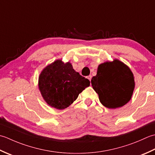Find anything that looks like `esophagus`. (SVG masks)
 <instances>
[{"label": "esophagus", "mask_w": 155, "mask_h": 155, "mask_svg": "<svg viewBox=\"0 0 155 155\" xmlns=\"http://www.w3.org/2000/svg\"><path fill=\"white\" fill-rule=\"evenodd\" d=\"M87 78L88 80H89L90 81H91V75H89V76L87 77Z\"/></svg>", "instance_id": "1"}]
</instances>
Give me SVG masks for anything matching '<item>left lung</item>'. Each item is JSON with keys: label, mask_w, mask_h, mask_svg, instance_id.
<instances>
[{"label": "left lung", "mask_w": 155, "mask_h": 155, "mask_svg": "<svg viewBox=\"0 0 155 155\" xmlns=\"http://www.w3.org/2000/svg\"><path fill=\"white\" fill-rule=\"evenodd\" d=\"M91 83L102 105L111 109L120 108L127 104L135 87L131 69L117 59L100 64Z\"/></svg>", "instance_id": "obj_1"}]
</instances>
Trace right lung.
I'll return each instance as SVG.
<instances>
[{"instance_id":"add662e5","label":"right lung","mask_w":155,"mask_h":155,"mask_svg":"<svg viewBox=\"0 0 155 155\" xmlns=\"http://www.w3.org/2000/svg\"><path fill=\"white\" fill-rule=\"evenodd\" d=\"M90 81L75 71L70 62L57 59L41 72L38 86L45 102L52 108H68Z\"/></svg>"}]
</instances>
